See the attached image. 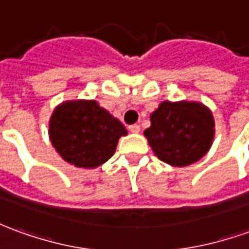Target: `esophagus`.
I'll list each match as a JSON object with an SVG mask.
<instances>
[{"label":"esophagus","instance_id":"esophagus-1","mask_svg":"<svg viewBox=\"0 0 249 249\" xmlns=\"http://www.w3.org/2000/svg\"><path fill=\"white\" fill-rule=\"evenodd\" d=\"M129 132H132V133H139L140 132V126L137 124H133V125H129Z\"/></svg>","mask_w":249,"mask_h":249}]
</instances>
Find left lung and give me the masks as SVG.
<instances>
[{
  "label": "left lung",
  "instance_id": "left-lung-1",
  "mask_svg": "<svg viewBox=\"0 0 249 249\" xmlns=\"http://www.w3.org/2000/svg\"><path fill=\"white\" fill-rule=\"evenodd\" d=\"M155 155L167 164L185 167L209 151L214 136L212 112L198 102H161L144 130Z\"/></svg>",
  "mask_w": 249,
  "mask_h": 249
}]
</instances>
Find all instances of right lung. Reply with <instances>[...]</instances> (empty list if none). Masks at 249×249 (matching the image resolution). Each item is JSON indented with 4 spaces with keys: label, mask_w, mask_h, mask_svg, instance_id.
<instances>
[{
    "label": "right lung",
    "mask_w": 249,
    "mask_h": 249,
    "mask_svg": "<svg viewBox=\"0 0 249 249\" xmlns=\"http://www.w3.org/2000/svg\"><path fill=\"white\" fill-rule=\"evenodd\" d=\"M126 133L124 125L95 101L64 102L50 120L52 145L64 160L83 168L105 163Z\"/></svg>",
    "instance_id": "add662e5"
}]
</instances>
